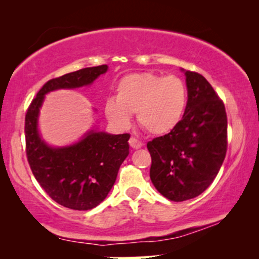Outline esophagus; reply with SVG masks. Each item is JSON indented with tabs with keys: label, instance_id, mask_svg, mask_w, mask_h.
I'll return each mask as SVG.
<instances>
[{
	"label": "esophagus",
	"instance_id": "esophagus-1",
	"mask_svg": "<svg viewBox=\"0 0 259 259\" xmlns=\"http://www.w3.org/2000/svg\"><path fill=\"white\" fill-rule=\"evenodd\" d=\"M128 143H130V146L132 148H136V150H138V148H140V147H143V145H144L143 143H141V141H139L137 139V138H134V137L130 138Z\"/></svg>",
	"mask_w": 259,
	"mask_h": 259
}]
</instances>
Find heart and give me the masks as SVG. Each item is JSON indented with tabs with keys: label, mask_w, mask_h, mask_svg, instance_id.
<instances>
[{
	"label": "heart",
	"mask_w": 259,
	"mask_h": 259,
	"mask_svg": "<svg viewBox=\"0 0 259 259\" xmlns=\"http://www.w3.org/2000/svg\"><path fill=\"white\" fill-rule=\"evenodd\" d=\"M187 104V90L177 75L132 73L116 83L115 100L105 102V114L112 123L128 125L131 114L137 113L140 126L154 136L166 134L182 120Z\"/></svg>",
	"instance_id": "b5f03b06"
}]
</instances>
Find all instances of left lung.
Wrapping results in <instances>:
<instances>
[{"instance_id":"1","label":"left lung","mask_w":259,"mask_h":259,"mask_svg":"<svg viewBox=\"0 0 259 259\" xmlns=\"http://www.w3.org/2000/svg\"><path fill=\"white\" fill-rule=\"evenodd\" d=\"M187 104L171 132L147 143L150 177L172 201L192 199L217 177L228 150V116L218 94L199 73L186 70Z\"/></svg>"}]
</instances>
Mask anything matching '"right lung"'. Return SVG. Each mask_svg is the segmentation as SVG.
<instances>
[{"mask_svg": "<svg viewBox=\"0 0 259 259\" xmlns=\"http://www.w3.org/2000/svg\"><path fill=\"white\" fill-rule=\"evenodd\" d=\"M107 68V65L87 67L51 79L38 91L26 113V153L31 172L53 200L72 210H91L107 197L130 153L131 136L91 131L72 146L53 148L38 136V111L45 94L87 86Z\"/></svg>", "mask_w": 259, "mask_h": 259, "instance_id": "1", "label": "right lung"}]
</instances>
